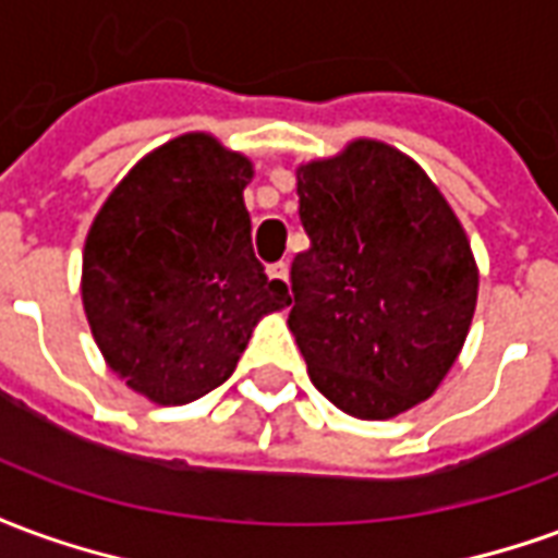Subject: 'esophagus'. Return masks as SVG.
<instances>
[{
  "label": "esophagus",
  "instance_id": "34e87169",
  "mask_svg": "<svg viewBox=\"0 0 558 558\" xmlns=\"http://www.w3.org/2000/svg\"><path fill=\"white\" fill-rule=\"evenodd\" d=\"M268 278L287 280L290 278V266H287V263H275V266H268Z\"/></svg>",
  "mask_w": 558,
  "mask_h": 558
}]
</instances>
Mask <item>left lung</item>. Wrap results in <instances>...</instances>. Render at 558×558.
Returning <instances> with one entry per match:
<instances>
[{
    "mask_svg": "<svg viewBox=\"0 0 558 558\" xmlns=\"http://www.w3.org/2000/svg\"><path fill=\"white\" fill-rule=\"evenodd\" d=\"M311 247L292 259L290 331L352 418L386 421L439 388L466 343L478 266L466 230L400 148L352 140L295 170Z\"/></svg>",
    "mask_w": 558,
    "mask_h": 558,
    "instance_id": "1",
    "label": "left lung"
}]
</instances>
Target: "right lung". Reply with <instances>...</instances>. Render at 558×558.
Wrapping results in <instances>:
<instances>
[{"label":"right lung","mask_w":558,"mask_h":558,"mask_svg":"<svg viewBox=\"0 0 558 558\" xmlns=\"http://www.w3.org/2000/svg\"><path fill=\"white\" fill-rule=\"evenodd\" d=\"M254 163L211 134L140 158L95 215L83 311L104 362L158 407L227 383L263 316L292 302L251 247Z\"/></svg>","instance_id":"obj_1"}]
</instances>
